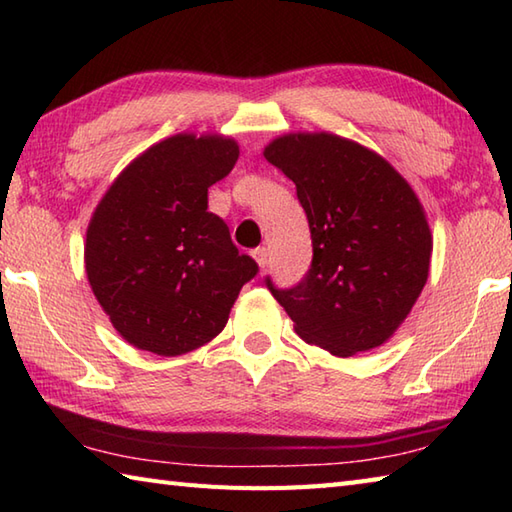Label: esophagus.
<instances>
[{
  "mask_svg": "<svg viewBox=\"0 0 512 512\" xmlns=\"http://www.w3.org/2000/svg\"><path fill=\"white\" fill-rule=\"evenodd\" d=\"M250 255H253V259H255L259 268H266V264H268V250L264 246L262 248H255Z\"/></svg>",
  "mask_w": 512,
  "mask_h": 512,
  "instance_id": "34e87169",
  "label": "esophagus"
}]
</instances>
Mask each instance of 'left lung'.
<instances>
[{
	"instance_id": "1",
	"label": "left lung",
	"mask_w": 512,
	"mask_h": 512,
	"mask_svg": "<svg viewBox=\"0 0 512 512\" xmlns=\"http://www.w3.org/2000/svg\"><path fill=\"white\" fill-rule=\"evenodd\" d=\"M264 156L295 182L312 266L273 297L303 341L334 356L387 343L427 284L433 235L411 184L376 151L330 132L284 134Z\"/></svg>"
}]
</instances>
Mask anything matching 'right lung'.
I'll return each instance as SVG.
<instances>
[{
  "label": "right lung",
  "instance_id": "obj_1",
  "mask_svg": "<svg viewBox=\"0 0 512 512\" xmlns=\"http://www.w3.org/2000/svg\"><path fill=\"white\" fill-rule=\"evenodd\" d=\"M239 156L222 134H176L118 173L85 233V273L114 330L138 350L180 356L224 330L255 259L209 213V187Z\"/></svg>",
  "mask_w": 512,
  "mask_h": 512
}]
</instances>
